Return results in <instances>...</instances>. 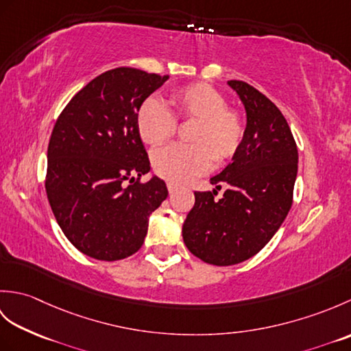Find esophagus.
<instances>
[{
  "instance_id": "1",
  "label": "esophagus",
  "mask_w": 351,
  "mask_h": 351,
  "mask_svg": "<svg viewBox=\"0 0 351 351\" xmlns=\"http://www.w3.org/2000/svg\"><path fill=\"white\" fill-rule=\"evenodd\" d=\"M167 189H169V193H170V195H173V193L178 190L176 185H175V184H171V182H169V184H167Z\"/></svg>"
}]
</instances>
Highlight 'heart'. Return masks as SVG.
I'll return each instance as SVG.
<instances>
[{"label":"heart","mask_w":351,"mask_h":351,"mask_svg":"<svg viewBox=\"0 0 351 351\" xmlns=\"http://www.w3.org/2000/svg\"><path fill=\"white\" fill-rule=\"evenodd\" d=\"M171 113L158 99L149 98L137 111L141 140L160 146L176 132V117L195 122L189 141L191 146H169L156 151L152 164L156 173L173 184L190 182L206 173L213 162L223 166L235 156L244 137V122L238 111L226 107L217 88L193 83L170 96Z\"/></svg>","instance_id":"obj_1"}]
</instances>
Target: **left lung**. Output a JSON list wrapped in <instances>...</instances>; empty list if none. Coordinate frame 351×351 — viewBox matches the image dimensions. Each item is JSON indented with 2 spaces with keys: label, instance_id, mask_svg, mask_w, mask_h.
Masks as SVG:
<instances>
[{
  "label": "left lung",
  "instance_id": "left-lung-1",
  "mask_svg": "<svg viewBox=\"0 0 351 351\" xmlns=\"http://www.w3.org/2000/svg\"><path fill=\"white\" fill-rule=\"evenodd\" d=\"M245 110L243 143L228 166L211 178L213 191H196L182 226L193 255L213 265H234L255 256L287 219L297 178L299 154L280 110L244 81H228Z\"/></svg>",
  "mask_w": 351,
  "mask_h": 351
}]
</instances>
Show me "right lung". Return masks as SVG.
Returning <instances> with one entry per match:
<instances>
[{"label": "right lung", "instance_id": "add662e5", "mask_svg": "<svg viewBox=\"0 0 351 351\" xmlns=\"http://www.w3.org/2000/svg\"><path fill=\"white\" fill-rule=\"evenodd\" d=\"M167 80L134 68L107 71L81 88L57 119L45 187L58 226L87 256L119 261L136 253L149 215L169 195L154 173L145 184L134 182L151 170L137 111Z\"/></svg>", "mask_w": 351, "mask_h": 351}]
</instances>
